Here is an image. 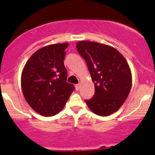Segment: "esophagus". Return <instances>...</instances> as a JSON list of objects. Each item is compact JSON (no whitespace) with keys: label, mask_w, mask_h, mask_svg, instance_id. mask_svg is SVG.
<instances>
[{"label":"esophagus","mask_w":155,"mask_h":155,"mask_svg":"<svg viewBox=\"0 0 155 155\" xmlns=\"http://www.w3.org/2000/svg\"><path fill=\"white\" fill-rule=\"evenodd\" d=\"M80 87H81V84H78L75 85V88H76L77 91H78L79 89H80Z\"/></svg>","instance_id":"1"}]
</instances>
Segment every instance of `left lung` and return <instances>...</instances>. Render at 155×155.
Instances as JSON below:
<instances>
[{
  "label": "left lung",
  "mask_w": 155,
  "mask_h": 155,
  "mask_svg": "<svg viewBox=\"0 0 155 155\" xmlns=\"http://www.w3.org/2000/svg\"><path fill=\"white\" fill-rule=\"evenodd\" d=\"M76 46L94 83V96L84 102L94 114H113L121 107L130 91L132 74L128 63L118 50L108 45L80 41Z\"/></svg>",
  "instance_id": "8db88e82"
}]
</instances>
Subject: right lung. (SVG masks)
Segmentation results:
<instances>
[{"label":"right lung","instance_id":"obj_1","mask_svg":"<svg viewBox=\"0 0 155 155\" xmlns=\"http://www.w3.org/2000/svg\"><path fill=\"white\" fill-rule=\"evenodd\" d=\"M68 42L44 46L31 56L21 77L23 95L36 113L53 116L64 109L74 89L64 64Z\"/></svg>","mask_w":155,"mask_h":155}]
</instances>
